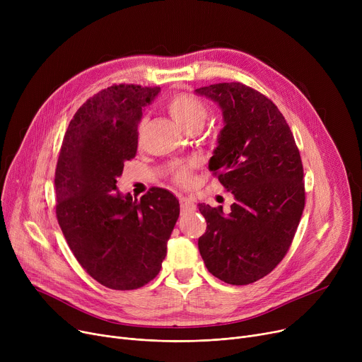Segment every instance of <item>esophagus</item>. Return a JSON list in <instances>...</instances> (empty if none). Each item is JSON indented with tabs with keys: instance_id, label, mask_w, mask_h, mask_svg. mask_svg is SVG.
<instances>
[{
	"instance_id": "obj_1",
	"label": "esophagus",
	"mask_w": 362,
	"mask_h": 362,
	"mask_svg": "<svg viewBox=\"0 0 362 362\" xmlns=\"http://www.w3.org/2000/svg\"><path fill=\"white\" fill-rule=\"evenodd\" d=\"M179 201H180V208H182V211H191V210H194V208H195L194 199H191V198L180 197V198H179Z\"/></svg>"
}]
</instances>
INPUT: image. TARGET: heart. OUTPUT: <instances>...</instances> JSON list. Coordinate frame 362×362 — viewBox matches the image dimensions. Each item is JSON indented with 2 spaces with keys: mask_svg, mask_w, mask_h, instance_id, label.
Wrapping results in <instances>:
<instances>
[{
  "mask_svg": "<svg viewBox=\"0 0 362 362\" xmlns=\"http://www.w3.org/2000/svg\"><path fill=\"white\" fill-rule=\"evenodd\" d=\"M165 108L171 119L186 130L199 129L208 116L205 104L201 100L185 92H179L175 93L173 97H170L165 103ZM191 163L179 165L173 173L175 182L179 185H187L189 180H191Z\"/></svg>",
  "mask_w": 362,
  "mask_h": 362,
  "instance_id": "obj_1",
  "label": "heart"
}]
</instances>
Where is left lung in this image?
<instances>
[{"label":"left lung","instance_id":"8db88e82","mask_svg":"<svg viewBox=\"0 0 362 362\" xmlns=\"http://www.w3.org/2000/svg\"><path fill=\"white\" fill-rule=\"evenodd\" d=\"M223 111L224 127L210 160L235 202L198 204L206 232L198 239L208 272L229 284L272 273L289 251L305 206L303 167L292 130L276 104L240 82L195 90Z\"/></svg>","mask_w":362,"mask_h":362}]
</instances>
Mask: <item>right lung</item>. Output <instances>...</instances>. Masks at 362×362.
Segmentation results:
<instances>
[{
  "label": "right lung",
  "mask_w": 362,
  "mask_h": 362,
  "mask_svg": "<svg viewBox=\"0 0 362 362\" xmlns=\"http://www.w3.org/2000/svg\"><path fill=\"white\" fill-rule=\"evenodd\" d=\"M158 86L112 85L73 116L55 168V214L83 270L114 291L145 286L161 269L179 218L177 198L151 187L141 198L114 192L138 151V124Z\"/></svg>",
  "instance_id": "1"
}]
</instances>
